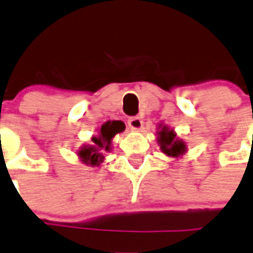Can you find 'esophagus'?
Wrapping results in <instances>:
<instances>
[{
    "label": "esophagus",
    "mask_w": 253,
    "mask_h": 253,
    "mask_svg": "<svg viewBox=\"0 0 253 253\" xmlns=\"http://www.w3.org/2000/svg\"><path fill=\"white\" fill-rule=\"evenodd\" d=\"M127 125H128V127L132 128V130L139 131L140 128H143V120L139 118V117H131V118H128V121H127Z\"/></svg>",
    "instance_id": "34e87169"
}]
</instances>
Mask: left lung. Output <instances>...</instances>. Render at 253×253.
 <instances>
[{
    "label": "left lung",
    "instance_id": "1",
    "mask_svg": "<svg viewBox=\"0 0 253 253\" xmlns=\"http://www.w3.org/2000/svg\"><path fill=\"white\" fill-rule=\"evenodd\" d=\"M157 141H159L161 151L170 157H179L186 152V144L179 139H176L175 132L173 130H169L166 126H164L159 131Z\"/></svg>",
    "mask_w": 253,
    "mask_h": 253
}]
</instances>
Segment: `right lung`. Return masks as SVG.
<instances>
[{"instance_id":"right-lung-1","label":"right lung","mask_w":253,"mask_h":253,"mask_svg":"<svg viewBox=\"0 0 253 253\" xmlns=\"http://www.w3.org/2000/svg\"><path fill=\"white\" fill-rule=\"evenodd\" d=\"M125 130V123L121 121H109L101 126V130L98 136L92 137L93 144L83 147L79 151L80 160L85 165L98 166L104 161L105 152H110L112 149V139L117 133L122 132Z\"/></svg>"}]
</instances>
